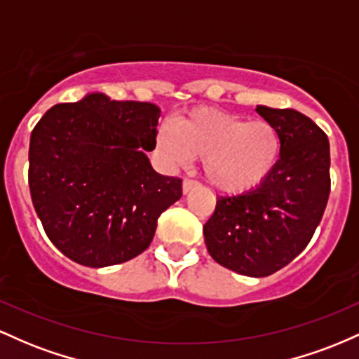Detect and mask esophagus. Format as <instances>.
Wrapping results in <instances>:
<instances>
[{"label":"esophagus","mask_w":359,"mask_h":359,"mask_svg":"<svg viewBox=\"0 0 359 359\" xmlns=\"http://www.w3.org/2000/svg\"><path fill=\"white\" fill-rule=\"evenodd\" d=\"M195 188H198V181L190 180V178H187L183 181V193H184V195H187V193H190L191 190H195Z\"/></svg>","instance_id":"1"}]
</instances>
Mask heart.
<instances>
[{"mask_svg": "<svg viewBox=\"0 0 359 359\" xmlns=\"http://www.w3.org/2000/svg\"><path fill=\"white\" fill-rule=\"evenodd\" d=\"M156 147L171 164L203 161L205 178L215 190L241 195L273 175L281 156V135L268 120H249L215 108H196L163 126Z\"/></svg>", "mask_w": 359, "mask_h": 359, "instance_id": "b5f03b06", "label": "heart"}]
</instances>
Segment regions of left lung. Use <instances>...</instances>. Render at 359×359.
<instances>
[{
	"label": "left lung",
	"mask_w": 359,
	"mask_h": 359,
	"mask_svg": "<svg viewBox=\"0 0 359 359\" xmlns=\"http://www.w3.org/2000/svg\"><path fill=\"white\" fill-rule=\"evenodd\" d=\"M256 111L280 132V163L256 190L217 196L203 236L217 263L263 278L287 266L312 239L331 191V156L327 135L309 116L263 104Z\"/></svg>",
	"instance_id": "obj_1"
}]
</instances>
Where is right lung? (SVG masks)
<instances>
[{
	"label": "right lung",
	"instance_id": "right-lung-1",
	"mask_svg": "<svg viewBox=\"0 0 359 359\" xmlns=\"http://www.w3.org/2000/svg\"><path fill=\"white\" fill-rule=\"evenodd\" d=\"M161 110L91 93L46 111L32 130L28 184L52 244L76 263H126L151 244L181 180L152 169Z\"/></svg>",
	"mask_w": 359,
	"mask_h": 359
}]
</instances>
